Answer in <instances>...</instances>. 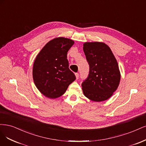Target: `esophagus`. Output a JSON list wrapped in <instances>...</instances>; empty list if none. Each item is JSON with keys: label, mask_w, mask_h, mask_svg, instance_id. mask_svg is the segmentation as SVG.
<instances>
[{"label": "esophagus", "mask_w": 146, "mask_h": 146, "mask_svg": "<svg viewBox=\"0 0 146 146\" xmlns=\"http://www.w3.org/2000/svg\"><path fill=\"white\" fill-rule=\"evenodd\" d=\"M75 75H76V79H79V73H75Z\"/></svg>", "instance_id": "obj_1"}]
</instances>
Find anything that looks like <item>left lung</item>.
<instances>
[{
    "instance_id": "obj_1",
    "label": "left lung",
    "mask_w": 146,
    "mask_h": 146,
    "mask_svg": "<svg viewBox=\"0 0 146 146\" xmlns=\"http://www.w3.org/2000/svg\"><path fill=\"white\" fill-rule=\"evenodd\" d=\"M83 50L89 65L87 78L82 83L83 93L90 100H107L116 91L121 74L109 46L102 42H86Z\"/></svg>"
}]
</instances>
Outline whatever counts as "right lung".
I'll list each match as a JSON object with an SVG mask.
<instances>
[{
	"mask_svg": "<svg viewBox=\"0 0 146 146\" xmlns=\"http://www.w3.org/2000/svg\"><path fill=\"white\" fill-rule=\"evenodd\" d=\"M73 44L71 39L55 38L48 42L37 54L33 68V78L37 89L45 96H60L76 79L69 69L67 56Z\"/></svg>",
	"mask_w": 146,
	"mask_h": 146,
	"instance_id": "1",
	"label": "right lung"
}]
</instances>
